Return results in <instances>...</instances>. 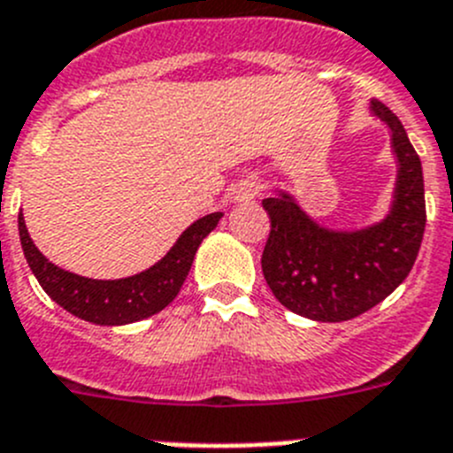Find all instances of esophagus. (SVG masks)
Wrapping results in <instances>:
<instances>
[{"mask_svg":"<svg viewBox=\"0 0 453 453\" xmlns=\"http://www.w3.org/2000/svg\"><path fill=\"white\" fill-rule=\"evenodd\" d=\"M259 191H262V182L259 180H243V182H239L237 191H234V198L237 200H253L255 196H259Z\"/></svg>","mask_w":453,"mask_h":453,"instance_id":"obj_1","label":"esophagus"}]
</instances>
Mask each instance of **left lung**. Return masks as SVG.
Returning <instances> with one entry per match:
<instances>
[{"mask_svg": "<svg viewBox=\"0 0 453 453\" xmlns=\"http://www.w3.org/2000/svg\"><path fill=\"white\" fill-rule=\"evenodd\" d=\"M372 111L390 125L399 159L395 203L383 223L333 232L303 214L287 194L265 198L271 232L262 253L266 285L287 310L314 321H349L372 310L406 280L426 226L422 161L399 118L383 102Z\"/></svg>", "mask_w": 453, "mask_h": 453, "instance_id": "8db88e82", "label": "left lung"}]
</instances>
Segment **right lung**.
<instances>
[{"label":"right lung","instance_id":"right-lung-1","mask_svg":"<svg viewBox=\"0 0 453 453\" xmlns=\"http://www.w3.org/2000/svg\"><path fill=\"white\" fill-rule=\"evenodd\" d=\"M221 216V211H214L198 219L194 226L182 232V237L168 250L166 257L159 259L143 273L123 280H90L58 269L34 246L22 211L18 216V230L27 262L47 296L57 301L63 310L90 324L123 326L148 319L178 296L180 287L187 280L188 269L194 265L200 242L214 230Z\"/></svg>","mask_w":453,"mask_h":453}]
</instances>
